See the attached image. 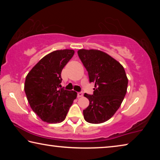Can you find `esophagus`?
<instances>
[{
  "label": "esophagus",
  "instance_id": "obj_1",
  "mask_svg": "<svg viewBox=\"0 0 160 160\" xmlns=\"http://www.w3.org/2000/svg\"><path fill=\"white\" fill-rule=\"evenodd\" d=\"M83 96L82 92H78V97H82Z\"/></svg>",
  "mask_w": 160,
  "mask_h": 160
}]
</instances>
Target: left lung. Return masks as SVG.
Wrapping results in <instances>:
<instances>
[{"mask_svg": "<svg viewBox=\"0 0 160 160\" xmlns=\"http://www.w3.org/2000/svg\"><path fill=\"white\" fill-rule=\"evenodd\" d=\"M78 56L94 82L92 95L85 94L90 104L83 110L84 118L90 123H102L110 119L120 107L128 88L126 71L118 61L104 51L80 49Z\"/></svg>", "mask_w": 160, "mask_h": 160, "instance_id": "1", "label": "left lung"}]
</instances>
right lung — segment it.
<instances>
[{"label": "right lung", "instance_id": "add662e5", "mask_svg": "<svg viewBox=\"0 0 160 160\" xmlns=\"http://www.w3.org/2000/svg\"><path fill=\"white\" fill-rule=\"evenodd\" d=\"M72 49L56 50L43 57L27 75L25 92L32 109L43 121L65 120L77 92L61 88L62 70L73 56Z\"/></svg>", "mask_w": 160, "mask_h": 160}]
</instances>
